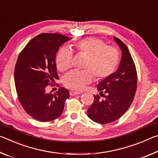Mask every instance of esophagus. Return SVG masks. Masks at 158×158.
Returning a JSON list of instances; mask_svg holds the SVG:
<instances>
[{
  "instance_id": "obj_1",
  "label": "esophagus",
  "mask_w": 158,
  "mask_h": 158,
  "mask_svg": "<svg viewBox=\"0 0 158 158\" xmlns=\"http://www.w3.org/2000/svg\"><path fill=\"white\" fill-rule=\"evenodd\" d=\"M69 94H70V95H72V96H74V95H79V94H81V93H80V92L73 91V90H72V91L69 92Z\"/></svg>"
}]
</instances>
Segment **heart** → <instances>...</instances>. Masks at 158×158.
<instances>
[{
  "label": "heart",
  "instance_id": "heart-1",
  "mask_svg": "<svg viewBox=\"0 0 158 158\" xmlns=\"http://www.w3.org/2000/svg\"><path fill=\"white\" fill-rule=\"evenodd\" d=\"M79 55L85 57L84 71H72L64 77L63 84L74 90H81L87 84L106 78L114 73L118 63L119 56L117 50L106 46L102 40L89 37L79 41L74 45ZM73 52L68 47H62L56 56V63L58 70L65 72L71 68Z\"/></svg>",
  "mask_w": 158,
  "mask_h": 158
}]
</instances>
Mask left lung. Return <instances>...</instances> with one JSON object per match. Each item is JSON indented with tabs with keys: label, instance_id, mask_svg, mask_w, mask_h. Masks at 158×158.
<instances>
[{
	"label": "left lung",
	"instance_id": "8db88e82",
	"mask_svg": "<svg viewBox=\"0 0 158 158\" xmlns=\"http://www.w3.org/2000/svg\"><path fill=\"white\" fill-rule=\"evenodd\" d=\"M114 39L122 52L118 68L99 83L100 95H94V102L87 111L92 121L100 124L121 118L132 104L137 90V71L130 51L121 40ZM102 96L105 98L102 99Z\"/></svg>",
	"mask_w": 158,
	"mask_h": 158
}]
</instances>
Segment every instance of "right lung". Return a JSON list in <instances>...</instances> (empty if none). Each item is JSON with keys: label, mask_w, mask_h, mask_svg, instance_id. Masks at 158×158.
<instances>
[{"label": "right lung", "mask_w": 158, "mask_h": 158, "mask_svg": "<svg viewBox=\"0 0 158 158\" xmlns=\"http://www.w3.org/2000/svg\"><path fill=\"white\" fill-rule=\"evenodd\" d=\"M70 39L56 33L38 35L19 55L15 69L19 100L26 113L38 121L47 122L60 116L69 97L65 88H59L53 94L47 93L46 88L58 79L56 55L61 45Z\"/></svg>", "instance_id": "add662e5"}]
</instances>
